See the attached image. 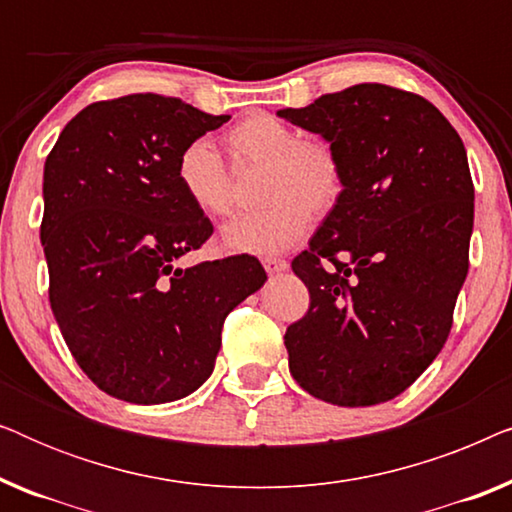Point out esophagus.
Listing matches in <instances>:
<instances>
[{
	"mask_svg": "<svg viewBox=\"0 0 512 512\" xmlns=\"http://www.w3.org/2000/svg\"><path fill=\"white\" fill-rule=\"evenodd\" d=\"M263 268L270 272V275H279V272L289 270V263L284 258H275V256H265L263 258Z\"/></svg>",
	"mask_w": 512,
	"mask_h": 512,
	"instance_id": "34e87169",
	"label": "esophagus"
}]
</instances>
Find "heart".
Returning <instances> with one entry per match:
<instances>
[{"label": "heart", "instance_id": "obj_1", "mask_svg": "<svg viewBox=\"0 0 512 512\" xmlns=\"http://www.w3.org/2000/svg\"><path fill=\"white\" fill-rule=\"evenodd\" d=\"M235 160L265 163L263 200L268 205L235 216L221 230V242L237 254H272L291 247L310 228L312 209L324 214L340 200L342 167L326 144L303 142L300 132L275 116L244 118L228 132ZM179 191L202 216L228 214L226 165L209 139H193L174 165Z\"/></svg>", "mask_w": 512, "mask_h": 512}]
</instances>
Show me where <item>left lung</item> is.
Returning <instances> with one entry per match:
<instances>
[{"label": "left lung", "mask_w": 512, "mask_h": 512, "mask_svg": "<svg viewBox=\"0 0 512 512\" xmlns=\"http://www.w3.org/2000/svg\"><path fill=\"white\" fill-rule=\"evenodd\" d=\"M279 118L338 156L342 193L291 268L310 312L286 328L293 380L342 408L387 403L443 349L468 272L473 181L450 121L382 83Z\"/></svg>", "instance_id": "obj_1"}]
</instances>
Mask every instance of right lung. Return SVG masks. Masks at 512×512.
<instances>
[{
	"mask_svg": "<svg viewBox=\"0 0 512 512\" xmlns=\"http://www.w3.org/2000/svg\"><path fill=\"white\" fill-rule=\"evenodd\" d=\"M228 121L177 97L125 95L79 111L48 153L51 310L104 394L137 405L193 394L212 375L226 314L268 279L247 254L179 265L214 228L179 191L177 156Z\"/></svg>",
	"mask_w": 512,
	"mask_h": 512,
	"instance_id": "1",
	"label": "right lung"
}]
</instances>
